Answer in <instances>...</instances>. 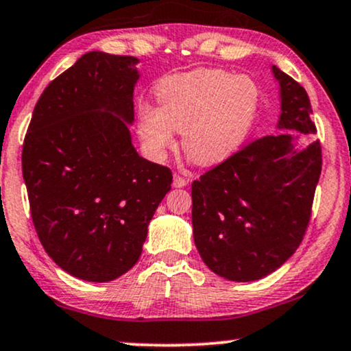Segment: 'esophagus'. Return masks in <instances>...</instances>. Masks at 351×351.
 <instances>
[{"label": "esophagus", "instance_id": "obj_1", "mask_svg": "<svg viewBox=\"0 0 351 351\" xmlns=\"http://www.w3.org/2000/svg\"><path fill=\"white\" fill-rule=\"evenodd\" d=\"M186 184H188V180L184 178V176L178 175V173H175V175H173V186L183 188V186H186Z\"/></svg>", "mask_w": 351, "mask_h": 351}]
</instances>
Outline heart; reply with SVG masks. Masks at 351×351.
<instances>
[{
	"label": "heart",
	"mask_w": 351,
	"mask_h": 351,
	"mask_svg": "<svg viewBox=\"0 0 351 351\" xmlns=\"http://www.w3.org/2000/svg\"><path fill=\"white\" fill-rule=\"evenodd\" d=\"M155 98L158 108L142 104L137 111V135L145 150L163 158L175 147V132H181L188 158L213 167L229 160L247 141L261 93L248 75L197 69L163 78Z\"/></svg>",
	"instance_id": "1"
}]
</instances>
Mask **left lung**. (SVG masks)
Instances as JSON below:
<instances>
[{
	"instance_id": "8db88e82",
	"label": "left lung",
	"mask_w": 351,
	"mask_h": 351,
	"mask_svg": "<svg viewBox=\"0 0 351 351\" xmlns=\"http://www.w3.org/2000/svg\"><path fill=\"white\" fill-rule=\"evenodd\" d=\"M273 73L285 132L253 138L191 186L194 243L208 268L229 281L260 280L298 250L322 171L320 142L298 150L286 132H317L309 96L278 66Z\"/></svg>"
}]
</instances>
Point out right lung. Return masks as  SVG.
<instances>
[{"mask_svg":"<svg viewBox=\"0 0 351 351\" xmlns=\"http://www.w3.org/2000/svg\"><path fill=\"white\" fill-rule=\"evenodd\" d=\"M128 55L88 52L49 83L23 145L37 237L71 276L108 282L137 263L171 170L138 157L129 125L138 80Z\"/></svg>","mask_w":351,"mask_h":351,"instance_id":"1","label":"right lung"}]
</instances>
